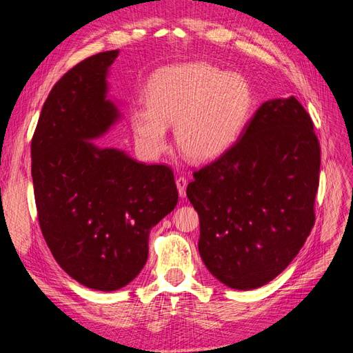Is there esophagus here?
I'll return each mask as SVG.
<instances>
[{"mask_svg":"<svg viewBox=\"0 0 353 353\" xmlns=\"http://www.w3.org/2000/svg\"><path fill=\"white\" fill-rule=\"evenodd\" d=\"M188 184V179L185 176H178L176 178V187H178V193L181 197H185V188Z\"/></svg>","mask_w":353,"mask_h":353,"instance_id":"esophagus-1","label":"esophagus"}]
</instances>
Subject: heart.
I'll return each mask as SVG.
<instances>
[{
	"label": "heart",
	"mask_w": 353,
	"mask_h": 353,
	"mask_svg": "<svg viewBox=\"0 0 353 353\" xmlns=\"http://www.w3.org/2000/svg\"><path fill=\"white\" fill-rule=\"evenodd\" d=\"M145 101L131 113L138 147L150 157L160 154L166 148L168 125L175 122L179 150L206 162L237 141L253 94L241 74L197 61L157 70L148 82Z\"/></svg>",
	"instance_id": "heart-1"
}]
</instances>
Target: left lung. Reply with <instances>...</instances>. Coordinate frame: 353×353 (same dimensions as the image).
Segmentation results:
<instances>
[{
    "label": "left lung",
    "instance_id": "8db88e82",
    "mask_svg": "<svg viewBox=\"0 0 353 353\" xmlns=\"http://www.w3.org/2000/svg\"><path fill=\"white\" fill-rule=\"evenodd\" d=\"M321 147L294 97L263 103L239 140L193 172L199 252L213 276L252 290L281 274L315 223Z\"/></svg>",
    "mask_w": 353,
    "mask_h": 353
}]
</instances>
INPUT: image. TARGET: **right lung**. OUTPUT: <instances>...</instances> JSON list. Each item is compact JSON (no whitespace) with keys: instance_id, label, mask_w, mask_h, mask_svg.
<instances>
[{"instance_id":"right-lung-1","label":"right lung","mask_w":353,"mask_h":353,"mask_svg":"<svg viewBox=\"0 0 353 353\" xmlns=\"http://www.w3.org/2000/svg\"><path fill=\"white\" fill-rule=\"evenodd\" d=\"M117 50L79 61L56 82L30 143L42 236L61 270L82 285L113 292L140 274L148 232L174 210L168 165H145L90 140L116 121L105 73Z\"/></svg>"}]
</instances>
